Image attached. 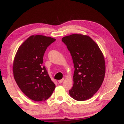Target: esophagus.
<instances>
[{
    "label": "esophagus",
    "instance_id": "obj_1",
    "mask_svg": "<svg viewBox=\"0 0 124 124\" xmlns=\"http://www.w3.org/2000/svg\"><path fill=\"white\" fill-rule=\"evenodd\" d=\"M63 81H64V78H62V79H61V80H59V81H58V82H59V83L61 84V83H62Z\"/></svg>",
    "mask_w": 124,
    "mask_h": 124
}]
</instances>
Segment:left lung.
<instances>
[{
  "instance_id": "obj_1",
  "label": "left lung",
  "mask_w": 124,
  "mask_h": 124,
  "mask_svg": "<svg viewBox=\"0 0 124 124\" xmlns=\"http://www.w3.org/2000/svg\"><path fill=\"white\" fill-rule=\"evenodd\" d=\"M63 42L71 53L74 66L73 85L69 94L74 100L83 101L96 93L105 74L104 55L91 38L81 34L63 37Z\"/></svg>"
}]
</instances>
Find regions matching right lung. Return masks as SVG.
Instances as JSON below:
<instances>
[{
    "mask_svg": "<svg viewBox=\"0 0 124 124\" xmlns=\"http://www.w3.org/2000/svg\"><path fill=\"white\" fill-rule=\"evenodd\" d=\"M55 40L42 35L31 36L19 46L15 55V80L21 91L33 101H46L55 89V85L42 63L47 46Z\"/></svg>",
    "mask_w": 124,
    "mask_h": 124,
    "instance_id": "obj_1",
    "label": "right lung"
}]
</instances>
